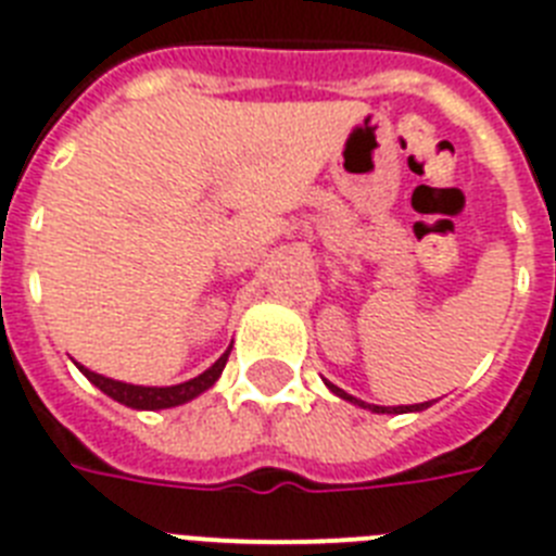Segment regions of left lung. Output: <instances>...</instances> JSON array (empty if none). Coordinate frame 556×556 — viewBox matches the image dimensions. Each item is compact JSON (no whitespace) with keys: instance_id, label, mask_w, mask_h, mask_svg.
Here are the masks:
<instances>
[{"instance_id":"left-lung-1","label":"left lung","mask_w":556,"mask_h":556,"mask_svg":"<svg viewBox=\"0 0 556 556\" xmlns=\"http://www.w3.org/2000/svg\"><path fill=\"white\" fill-rule=\"evenodd\" d=\"M327 388H330L332 393H336V396L348 399V402L358 404V407H367V410H372V413H413V410H425V407H430V402H421V404H402V407H379V404H364V402H358V399H353V396H350V393H344V390H341V388H336V384H330V381H327Z\"/></svg>"}]
</instances>
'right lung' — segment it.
<instances>
[{
  "mask_svg": "<svg viewBox=\"0 0 556 556\" xmlns=\"http://www.w3.org/2000/svg\"><path fill=\"white\" fill-rule=\"evenodd\" d=\"M232 350V348H229ZM229 350H226L220 358H217L208 370H203L201 376H194V379L184 381V384H172V388H143V384H126V381H114V379H105L100 372H91L88 367L77 364L83 376H86L91 384L111 396L114 402L126 404V407H135V410H166V407H177V404H186L192 402L194 396H201L203 390H208L220 379V372L226 367V358H229Z\"/></svg>",
  "mask_w": 556,
  "mask_h": 556,
  "instance_id": "obj_1",
  "label": "right lung"
}]
</instances>
